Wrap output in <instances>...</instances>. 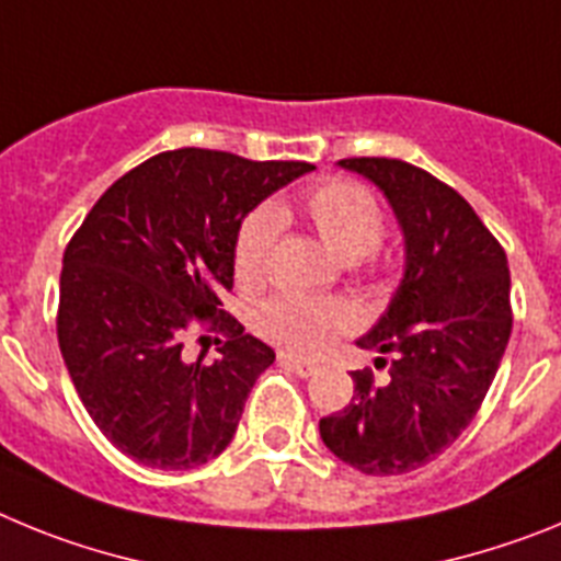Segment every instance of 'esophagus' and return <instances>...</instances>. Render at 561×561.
<instances>
[{
	"mask_svg": "<svg viewBox=\"0 0 561 561\" xmlns=\"http://www.w3.org/2000/svg\"><path fill=\"white\" fill-rule=\"evenodd\" d=\"M277 359H280V365H284V368L295 370L297 376H311V374H317V362H311V359H304V356H295V354H280V356H277Z\"/></svg>",
	"mask_w": 561,
	"mask_h": 561,
	"instance_id": "1",
	"label": "esophagus"
}]
</instances>
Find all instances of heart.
Masks as SVG:
<instances>
[{"instance_id": "obj_1", "label": "heart", "mask_w": 561, "mask_h": 561, "mask_svg": "<svg viewBox=\"0 0 561 561\" xmlns=\"http://www.w3.org/2000/svg\"><path fill=\"white\" fill-rule=\"evenodd\" d=\"M300 210L317 236L323 238L334 255L342 261H362L374 255L385 236V216L379 202L368 187L356 182L331 180L311 187L300 199ZM289 216V207H257L241 221L232 247V264L241 284L261 280L270 261V252L280 232V221ZM257 331L289 351L323 348L325 342L354 325V311L342 300L323 297L280 295L266 300L255 314Z\"/></svg>"}]
</instances>
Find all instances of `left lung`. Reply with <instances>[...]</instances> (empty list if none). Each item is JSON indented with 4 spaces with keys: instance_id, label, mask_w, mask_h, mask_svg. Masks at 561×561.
<instances>
[{
    "instance_id": "1",
    "label": "left lung",
    "mask_w": 561,
    "mask_h": 561,
    "mask_svg": "<svg viewBox=\"0 0 561 561\" xmlns=\"http://www.w3.org/2000/svg\"><path fill=\"white\" fill-rule=\"evenodd\" d=\"M404 232V277L356 345L379 351L376 385L354 370V399L320 419L325 447L365 474H404L438 458L478 415L512 336V277L497 238L472 205L401 160L351 157Z\"/></svg>"
}]
</instances>
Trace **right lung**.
<instances>
[{
	"mask_svg": "<svg viewBox=\"0 0 561 561\" xmlns=\"http://www.w3.org/2000/svg\"><path fill=\"white\" fill-rule=\"evenodd\" d=\"M309 162H252L176 148L114 182L64 252L58 345L103 435L153 469H196L227 449L266 342L221 309L236 232ZM193 319L226 336L216 363H187ZM207 340V336H202Z\"/></svg>",
	"mask_w": 561,
	"mask_h": 561,
	"instance_id": "1",
	"label": "right lung"
}]
</instances>
